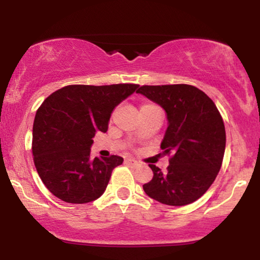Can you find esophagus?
<instances>
[{
    "mask_svg": "<svg viewBox=\"0 0 260 260\" xmlns=\"http://www.w3.org/2000/svg\"><path fill=\"white\" fill-rule=\"evenodd\" d=\"M126 162L128 164V165L133 166V168H137V166H139V165H140V164L138 162V161L134 160V159H127V160H126Z\"/></svg>",
    "mask_w": 260,
    "mask_h": 260,
    "instance_id": "esophagus-1",
    "label": "esophagus"
}]
</instances>
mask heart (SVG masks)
I'll return each instance as SVG.
<instances>
[{"instance_id": "obj_1", "label": "heart", "mask_w": 260, "mask_h": 260, "mask_svg": "<svg viewBox=\"0 0 260 260\" xmlns=\"http://www.w3.org/2000/svg\"><path fill=\"white\" fill-rule=\"evenodd\" d=\"M144 106H150V105H144ZM144 106H143V107H144Z\"/></svg>"}]
</instances>
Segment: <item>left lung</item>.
Listing matches in <instances>:
<instances>
[{"mask_svg":"<svg viewBox=\"0 0 260 260\" xmlns=\"http://www.w3.org/2000/svg\"><path fill=\"white\" fill-rule=\"evenodd\" d=\"M137 92L165 110L168 129L160 147L166 154L172 153L165 172L149 165L154 176L143 189L166 205L182 207L196 202L221 168L226 132L219 110L193 85H143Z\"/></svg>","mask_w":260,"mask_h":260,"instance_id":"8db88e82","label":"left lung"}]
</instances>
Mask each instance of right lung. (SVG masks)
I'll return each instance as SVG.
<instances>
[{
	"label": "right lung",
	"instance_id": "right-lung-1",
	"mask_svg": "<svg viewBox=\"0 0 260 260\" xmlns=\"http://www.w3.org/2000/svg\"><path fill=\"white\" fill-rule=\"evenodd\" d=\"M138 84L67 85L39 107L32 124V156L41 181L66 203L84 204L105 192L123 159L90 157L95 133H105L115 107Z\"/></svg>",
	"mask_w": 260,
	"mask_h": 260
}]
</instances>
